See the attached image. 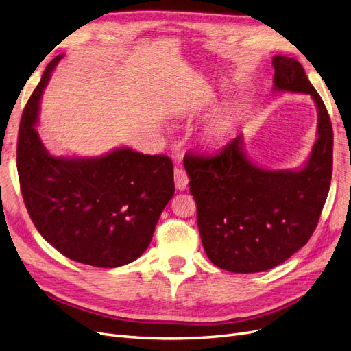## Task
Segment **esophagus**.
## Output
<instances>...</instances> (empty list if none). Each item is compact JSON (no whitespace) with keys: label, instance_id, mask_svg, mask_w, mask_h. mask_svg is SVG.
<instances>
[{"label":"esophagus","instance_id":"esophagus-1","mask_svg":"<svg viewBox=\"0 0 351 351\" xmlns=\"http://www.w3.org/2000/svg\"><path fill=\"white\" fill-rule=\"evenodd\" d=\"M174 183L177 190H184L189 184V177L183 168H176L174 169Z\"/></svg>","mask_w":351,"mask_h":351}]
</instances>
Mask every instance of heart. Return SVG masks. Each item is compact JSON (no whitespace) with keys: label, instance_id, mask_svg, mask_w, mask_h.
I'll return each instance as SVG.
<instances>
[{"label":"heart","instance_id":"1","mask_svg":"<svg viewBox=\"0 0 351 351\" xmlns=\"http://www.w3.org/2000/svg\"><path fill=\"white\" fill-rule=\"evenodd\" d=\"M231 130V120L230 117H222L221 120L215 121L209 127L208 132V141L210 143H221L226 139Z\"/></svg>","mask_w":351,"mask_h":351}]
</instances>
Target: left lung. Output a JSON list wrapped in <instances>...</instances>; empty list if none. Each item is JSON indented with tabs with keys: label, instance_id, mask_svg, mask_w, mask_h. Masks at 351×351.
I'll return each mask as SVG.
<instances>
[{
	"label": "left lung",
	"instance_id": "obj_1",
	"mask_svg": "<svg viewBox=\"0 0 351 351\" xmlns=\"http://www.w3.org/2000/svg\"><path fill=\"white\" fill-rule=\"evenodd\" d=\"M275 92L311 95L317 111L316 141L302 168L253 164L239 134L217 155L184 158L197 227L209 261L237 274L275 268L309 241L332 176V125L325 104L295 58L274 56Z\"/></svg>",
	"mask_w": 351,
	"mask_h": 351
}]
</instances>
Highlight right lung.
Instances as JSON below:
<instances>
[{"label":"right lung","mask_w":351,"mask_h":351,"mask_svg":"<svg viewBox=\"0 0 351 351\" xmlns=\"http://www.w3.org/2000/svg\"><path fill=\"white\" fill-rule=\"evenodd\" d=\"M62 56L45 69L19 129L17 171L36 230L69 259L98 268L136 261L174 195L171 159L115 147L101 156H54L36 130L39 102Z\"/></svg>","instance_id":"1"}]
</instances>
